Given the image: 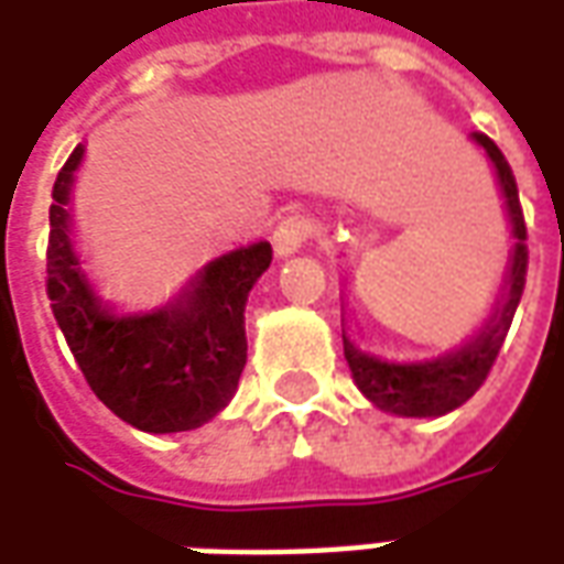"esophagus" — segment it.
Returning a JSON list of instances; mask_svg holds the SVG:
<instances>
[{"label": "esophagus", "instance_id": "34e87169", "mask_svg": "<svg viewBox=\"0 0 564 564\" xmlns=\"http://www.w3.org/2000/svg\"><path fill=\"white\" fill-rule=\"evenodd\" d=\"M311 235H314V223H311V217H305V214H290V217H283V220L278 223L274 235H271V245H274L278 259H286L293 257V253H299Z\"/></svg>", "mask_w": 564, "mask_h": 564}]
</instances>
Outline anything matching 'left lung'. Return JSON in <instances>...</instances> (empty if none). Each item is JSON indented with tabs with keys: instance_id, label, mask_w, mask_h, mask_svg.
<instances>
[{
	"instance_id": "1",
	"label": "left lung",
	"mask_w": 564,
	"mask_h": 564,
	"mask_svg": "<svg viewBox=\"0 0 564 564\" xmlns=\"http://www.w3.org/2000/svg\"><path fill=\"white\" fill-rule=\"evenodd\" d=\"M471 141L484 150L486 160L496 169L498 196L505 198V217H508L510 229L508 265H505V278H501L496 302L489 307L484 326L474 332L468 341L453 347L447 354L416 359V362H392V359H380V356L356 347L350 332H347V302L341 299L344 359L350 366V375H354L359 392L387 414L444 416L462 408L474 392L480 390V383L489 375L501 344L508 338L510 319L520 305L529 250H525V220H522L517 181H513L508 160L496 148V141L486 139L484 132H474Z\"/></svg>"
}]
</instances>
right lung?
<instances>
[{
    "mask_svg": "<svg viewBox=\"0 0 564 564\" xmlns=\"http://www.w3.org/2000/svg\"><path fill=\"white\" fill-rule=\"evenodd\" d=\"M84 144L56 174L47 241V295L93 392L123 423L150 435L189 432L232 402L247 362L245 307L271 265L269 241L235 247L153 311L105 302L75 247V177Z\"/></svg>",
    "mask_w": 564,
    "mask_h": 564,
    "instance_id": "add662e5",
    "label": "right lung"
}]
</instances>
